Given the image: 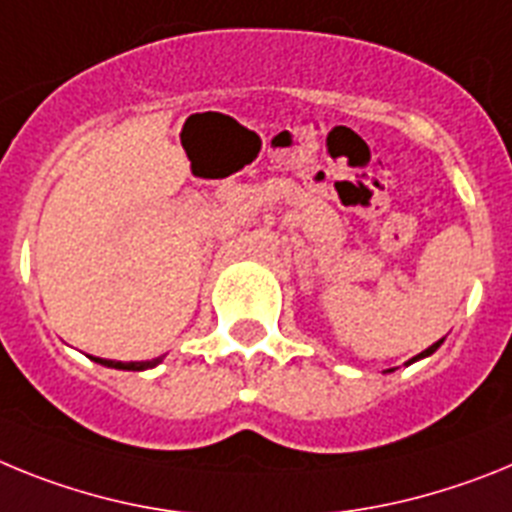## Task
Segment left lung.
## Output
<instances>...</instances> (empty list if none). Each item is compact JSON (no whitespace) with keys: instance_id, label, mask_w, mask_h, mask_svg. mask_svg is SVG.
Returning a JSON list of instances; mask_svg holds the SVG:
<instances>
[{"instance_id":"1","label":"left lung","mask_w":512,"mask_h":512,"mask_svg":"<svg viewBox=\"0 0 512 512\" xmlns=\"http://www.w3.org/2000/svg\"><path fill=\"white\" fill-rule=\"evenodd\" d=\"M438 348H441V340L435 342V345H430V348H428V350H422V353H420V355H415V358H412V361H410V363H415V361H417V358H425V355L435 353V350H438Z\"/></svg>"}]
</instances>
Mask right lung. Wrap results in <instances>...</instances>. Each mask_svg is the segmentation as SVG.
Returning <instances> with one entry per match:
<instances>
[{
    "instance_id": "add662e5",
    "label": "right lung",
    "mask_w": 512,
    "mask_h": 512,
    "mask_svg": "<svg viewBox=\"0 0 512 512\" xmlns=\"http://www.w3.org/2000/svg\"><path fill=\"white\" fill-rule=\"evenodd\" d=\"M97 363H102V366H113V368H123V371H144V368H151L157 366V361H141V363H121V361H102V358H95Z\"/></svg>"
}]
</instances>
